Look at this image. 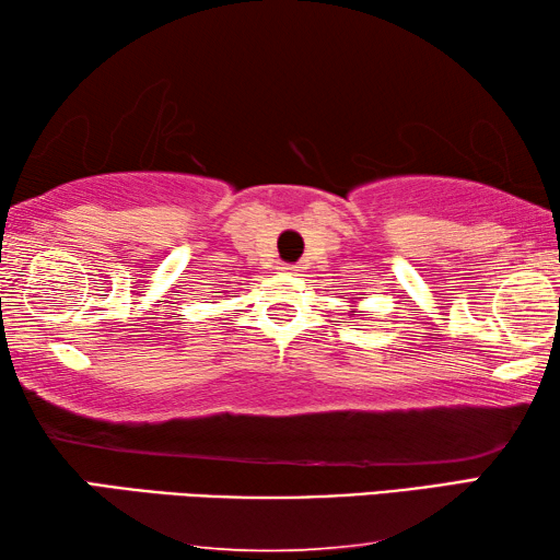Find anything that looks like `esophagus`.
I'll return each instance as SVG.
<instances>
[{
  "mask_svg": "<svg viewBox=\"0 0 560 560\" xmlns=\"http://www.w3.org/2000/svg\"><path fill=\"white\" fill-rule=\"evenodd\" d=\"M279 271L281 273H289V277H296V273L301 271V267H296V264H281Z\"/></svg>",
  "mask_w": 560,
  "mask_h": 560,
  "instance_id": "esophagus-1",
  "label": "esophagus"
}]
</instances>
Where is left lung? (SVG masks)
Returning a JSON list of instances; mask_svg holds the SVG:
<instances>
[{"instance_id": "left-lung-1", "label": "left lung", "mask_w": 560, "mask_h": 560, "mask_svg": "<svg viewBox=\"0 0 560 560\" xmlns=\"http://www.w3.org/2000/svg\"><path fill=\"white\" fill-rule=\"evenodd\" d=\"M353 316H355V314H353Z\"/></svg>"}]
</instances>
